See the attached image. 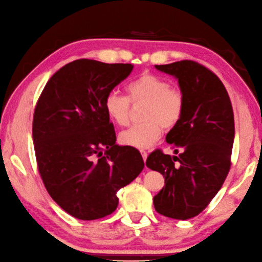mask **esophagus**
Masks as SVG:
<instances>
[{
  "instance_id": "esophagus-1",
  "label": "esophagus",
  "mask_w": 262,
  "mask_h": 262,
  "mask_svg": "<svg viewBox=\"0 0 262 262\" xmlns=\"http://www.w3.org/2000/svg\"><path fill=\"white\" fill-rule=\"evenodd\" d=\"M140 153H141V157H143V160L146 161V159H147V152L144 151V149H141Z\"/></svg>"
}]
</instances>
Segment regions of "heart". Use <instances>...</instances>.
Wrapping results in <instances>:
<instances>
[{
	"label": "heart",
	"instance_id": "1",
	"mask_svg": "<svg viewBox=\"0 0 262 262\" xmlns=\"http://www.w3.org/2000/svg\"><path fill=\"white\" fill-rule=\"evenodd\" d=\"M127 97L111 91L104 97V110L108 117L119 126L130 121L131 103L145 104L141 116L143 124L134 125L121 132V144L135 148L151 147L160 139L162 130L177 127L186 109V96L181 89L171 87L162 76L144 72L126 87Z\"/></svg>",
	"mask_w": 262,
	"mask_h": 262
}]
</instances>
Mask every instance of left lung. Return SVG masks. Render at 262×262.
Masks as SVG:
<instances>
[{"mask_svg":"<svg viewBox=\"0 0 262 262\" xmlns=\"http://www.w3.org/2000/svg\"><path fill=\"white\" fill-rule=\"evenodd\" d=\"M156 68L179 80L186 109L179 125L166 136L179 156L156 149L146 160L148 168L161 173L166 182L153 204L162 216L189 220L208 207L229 174L234 139L232 104L220 78L199 62L181 60Z\"/></svg>","mask_w":262,"mask_h":262,"instance_id":"1","label":"left lung"}]
</instances>
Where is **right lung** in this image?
<instances>
[{
    "label": "right lung",
    "mask_w": 262,
    "mask_h": 262,
    "mask_svg": "<svg viewBox=\"0 0 262 262\" xmlns=\"http://www.w3.org/2000/svg\"><path fill=\"white\" fill-rule=\"evenodd\" d=\"M132 63L79 59L51 76L34 108L32 137L40 178L60 208L82 221L113 213L117 191L144 168L138 149L116 145L106 94Z\"/></svg>",
    "instance_id": "obj_1"
}]
</instances>
